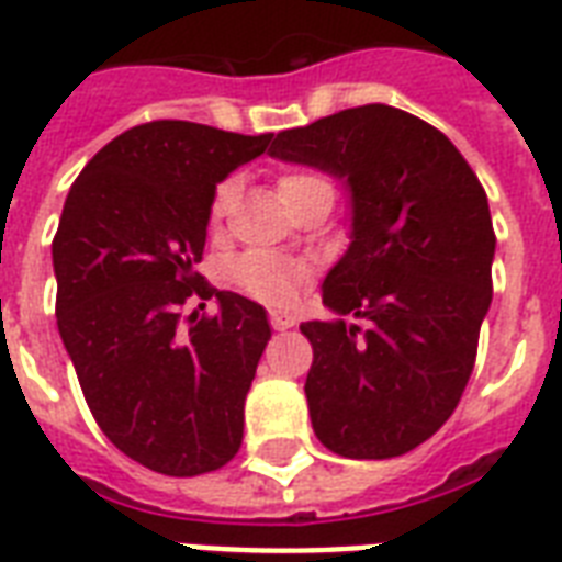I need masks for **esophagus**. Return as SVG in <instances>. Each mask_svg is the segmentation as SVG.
<instances>
[{
    "label": "esophagus",
    "instance_id": "esophagus-1",
    "mask_svg": "<svg viewBox=\"0 0 562 562\" xmlns=\"http://www.w3.org/2000/svg\"><path fill=\"white\" fill-rule=\"evenodd\" d=\"M294 324H297V318H294L291 312H282V310L271 312V327L273 329H280V333H282V329H291Z\"/></svg>",
    "mask_w": 562,
    "mask_h": 562
}]
</instances>
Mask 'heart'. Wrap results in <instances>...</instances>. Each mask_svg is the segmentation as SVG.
I'll list each match as a JSON object with an SVG mask.
<instances>
[{"instance_id":"obj_1","label":"heart","mask_w":562,"mask_h":562,"mask_svg":"<svg viewBox=\"0 0 562 562\" xmlns=\"http://www.w3.org/2000/svg\"><path fill=\"white\" fill-rule=\"evenodd\" d=\"M310 182H324V179L312 177V173H289L280 179V194L291 191V188L310 186ZM235 182H221L214 191L212 200V221H221L233 203ZM310 280V265L289 259V256H277V252L250 250L238 256L233 262V282L244 294L262 300V303H273L282 306L300 294V289Z\"/></svg>"}]
</instances>
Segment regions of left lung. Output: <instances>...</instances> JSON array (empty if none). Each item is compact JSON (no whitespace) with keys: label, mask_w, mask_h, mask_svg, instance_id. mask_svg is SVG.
Here are the masks:
<instances>
[{"label":"left lung","mask_w":562,"mask_h":562,"mask_svg":"<svg viewBox=\"0 0 562 562\" xmlns=\"http://www.w3.org/2000/svg\"><path fill=\"white\" fill-rule=\"evenodd\" d=\"M268 153L350 196V244L321 285L333 318L300 324L312 430L350 460L413 451L474 368L495 259L486 191L439 128L380 102L280 132Z\"/></svg>","instance_id":"1"}]
</instances>
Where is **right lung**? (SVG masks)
Segmentation results:
<instances>
[{"label": "right lung", "instance_id": "add662e5", "mask_svg": "<svg viewBox=\"0 0 562 562\" xmlns=\"http://www.w3.org/2000/svg\"><path fill=\"white\" fill-rule=\"evenodd\" d=\"M273 135L156 120L109 140L72 182L53 241L55 318L114 448L167 477L226 465L271 338L268 312L194 271L217 186ZM191 293L212 319L181 324ZM205 306V303H203Z\"/></svg>", "mask_w": 562, "mask_h": 562}]
</instances>
